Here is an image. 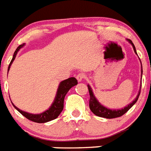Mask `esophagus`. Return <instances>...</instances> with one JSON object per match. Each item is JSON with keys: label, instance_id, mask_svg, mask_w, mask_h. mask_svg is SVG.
<instances>
[{"label": "esophagus", "instance_id": "obj_1", "mask_svg": "<svg viewBox=\"0 0 151 151\" xmlns=\"http://www.w3.org/2000/svg\"><path fill=\"white\" fill-rule=\"evenodd\" d=\"M83 78H84V74H83V73H78V75H77V80H78L79 82L81 81Z\"/></svg>", "mask_w": 151, "mask_h": 151}]
</instances>
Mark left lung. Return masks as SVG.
<instances>
[{"instance_id": "left-lung-1", "label": "left lung", "mask_w": 151, "mask_h": 151, "mask_svg": "<svg viewBox=\"0 0 151 151\" xmlns=\"http://www.w3.org/2000/svg\"><path fill=\"white\" fill-rule=\"evenodd\" d=\"M127 40L130 43L131 45H132L133 48H134V53L137 55L136 51V48L135 46L134 45L133 42L129 39H127ZM140 64H141V77H142L143 74V69H142V64H141V61H140ZM87 87H88V90H89V93H90V101H89V106L91 111L96 116H101V117H104V118L107 119H111V118H115V117H119V116H121L122 115H124L126 112L130 110L131 107L135 104L137 101L138 100V97L140 96V88H141V83H140V90L138 91V93L137 95V97L134 98V101L132 102H130L129 104H127V106H125L124 108L121 109H110L107 108V107H104L103 104H101L100 103L98 100L97 99V97H95L94 93H93V91H92V88L91 87V86L89 84H87Z\"/></svg>"}]
</instances>
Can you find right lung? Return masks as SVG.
Masks as SVG:
<instances>
[{
  "label": "right lung",
  "instance_id": "right-lung-1",
  "mask_svg": "<svg viewBox=\"0 0 151 151\" xmlns=\"http://www.w3.org/2000/svg\"><path fill=\"white\" fill-rule=\"evenodd\" d=\"M24 45V44L20 45L14 51L13 58H12L11 63L9 64L8 70H7L8 71L10 68H11V64H12L15 58L17 56V54ZM77 84H78V81H77L75 78H70L68 79L64 80V81L60 82L59 83V85H58V91H57L56 96L54 97V102L52 103L50 107L47 110H46L44 112L40 113V114H30V113L26 112V111H24L21 110V109H19L13 103H12V104H13V106L15 107V109L17 111H18L23 116H24L26 118H27L30 121L36 123L48 122V121H50L52 120L56 119L59 116V114H60L61 111H63V109H64V101L66 94H67V93H68L69 90L72 87L77 85Z\"/></svg>",
  "mask_w": 151,
  "mask_h": 151
}]
</instances>
